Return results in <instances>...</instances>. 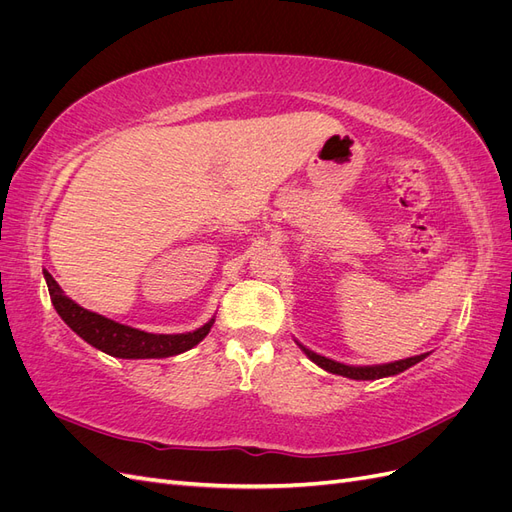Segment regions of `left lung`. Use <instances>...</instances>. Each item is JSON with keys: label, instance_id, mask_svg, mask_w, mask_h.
Listing matches in <instances>:
<instances>
[{"label": "left lung", "instance_id": "obj_1", "mask_svg": "<svg viewBox=\"0 0 512 512\" xmlns=\"http://www.w3.org/2000/svg\"><path fill=\"white\" fill-rule=\"evenodd\" d=\"M301 350L309 356V361H314L318 367H322L324 371H329V374L346 376V378H352V380H378V378H386V376H395V374H401V371H406L408 367L416 365L418 361H423L427 356V354H416V356H410V359H401V361H395V363L354 367V365H344V363H337L333 359H327V356H320V354H316L314 350H309L305 346H301Z\"/></svg>", "mask_w": 512, "mask_h": 512}]
</instances>
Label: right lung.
<instances>
[{
	"instance_id": "obj_1",
	"label": "right lung",
	"mask_w": 512,
	"mask_h": 512,
	"mask_svg": "<svg viewBox=\"0 0 512 512\" xmlns=\"http://www.w3.org/2000/svg\"><path fill=\"white\" fill-rule=\"evenodd\" d=\"M44 280L49 286L51 301L68 327L83 337L87 344L94 348L117 356V359H164V356H175L185 350L194 348L198 342H203L211 331L215 318H211L203 327L192 333H177V335H156L145 333L141 329H132L128 324H119L111 318H104L96 312L81 307L68 299L64 290L53 280V275L44 269Z\"/></svg>"
}]
</instances>
